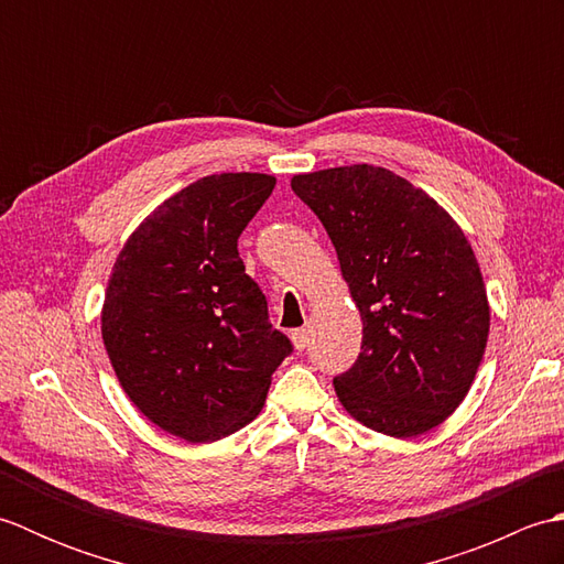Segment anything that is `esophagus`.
Returning <instances> with one entry per match:
<instances>
[{
	"label": "esophagus",
	"mask_w": 564,
	"mask_h": 564,
	"mask_svg": "<svg viewBox=\"0 0 564 564\" xmlns=\"http://www.w3.org/2000/svg\"><path fill=\"white\" fill-rule=\"evenodd\" d=\"M291 339H293L295 351H305V346L310 344V334H307V329H295L291 334Z\"/></svg>",
	"instance_id": "esophagus-1"
}]
</instances>
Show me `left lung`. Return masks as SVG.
Wrapping results in <instances>:
<instances>
[{
    "instance_id": "left-lung-1",
    "label": "left lung",
    "mask_w": 564,
    "mask_h": 564,
    "mask_svg": "<svg viewBox=\"0 0 564 564\" xmlns=\"http://www.w3.org/2000/svg\"><path fill=\"white\" fill-rule=\"evenodd\" d=\"M337 249L364 319L361 354L334 390L378 434H426L455 412L485 356L489 303L460 225L406 178L373 164L295 174Z\"/></svg>"
}]
</instances>
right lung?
Wrapping results in <instances>:
<instances>
[{
    "label": "right lung",
    "mask_w": 564,
    "mask_h": 564,
    "mask_svg": "<svg viewBox=\"0 0 564 564\" xmlns=\"http://www.w3.org/2000/svg\"><path fill=\"white\" fill-rule=\"evenodd\" d=\"M273 186L257 172L203 176L154 208L113 263L101 337L116 378L152 424L188 443L247 426L293 351L237 251Z\"/></svg>",
    "instance_id": "add662e5"
}]
</instances>
